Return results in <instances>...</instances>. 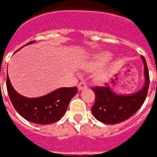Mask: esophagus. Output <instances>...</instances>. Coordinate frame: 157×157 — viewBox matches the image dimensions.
Returning <instances> with one entry per match:
<instances>
[{"label": "esophagus", "instance_id": "esophagus-1", "mask_svg": "<svg viewBox=\"0 0 157 157\" xmlns=\"http://www.w3.org/2000/svg\"><path fill=\"white\" fill-rule=\"evenodd\" d=\"M87 88H88V85H87L86 83L84 82V81H81V82L78 85V89L80 91L82 90V89H87Z\"/></svg>", "mask_w": 157, "mask_h": 157}]
</instances>
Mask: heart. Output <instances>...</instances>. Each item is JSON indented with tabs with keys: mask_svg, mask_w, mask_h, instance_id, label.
Segmentation results:
<instances>
[{
	"mask_svg": "<svg viewBox=\"0 0 157 157\" xmlns=\"http://www.w3.org/2000/svg\"><path fill=\"white\" fill-rule=\"evenodd\" d=\"M110 53L109 52H102V53L98 54L97 56H95V58L93 59L90 63H89L88 65H87V68H96V67L101 66L103 64H105V62H107L108 60L110 58ZM109 76V69L108 68H101L100 70L97 71L96 72V76L98 80H101V81H103L107 78L108 76Z\"/></svg>",
	"mask_w": 157,
	"mask_h": 157,
	"instance_id": "obj_1",
	"label": "heart"
}]
</instances>
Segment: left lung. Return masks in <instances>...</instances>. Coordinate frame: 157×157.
<instances>
[{"label": "left lung", "instance_id": "left-lung-1", "mask_svg": "<svg viewBox=\"0 0 157 157\" xmlns=\"http://www.w3.org/2000/svg\"><path fill=\"white\" fill-rule=\"evenodd\" d=\"M144 65V85L137 93L131 95H118L113 93L112 85L93 87L95 102L92 113L97 120L108 124H116L129 119L144 104L149 87V73L147 63L141 56ZM115 83L114 81H112Z\"/></svg>", "mask_w": 157, "mask_h": 157}]
</instances>
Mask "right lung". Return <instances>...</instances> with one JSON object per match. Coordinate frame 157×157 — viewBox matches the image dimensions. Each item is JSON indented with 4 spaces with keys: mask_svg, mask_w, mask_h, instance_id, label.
Segmentation results:
<instances>
[{
    "mask_svg": "<svg viewBox=\"0 0 157 157\" xmlns=\"http://www.w3.org/2000/svg\"><path fill=\"white\" fill-rule=\"evenodd\" d=\"M34 42L35 40L30 41L25 45ZM6 86L9 99L16 111L25 120L38 124H49L58 121L66 112L72 97L77 93L76 87H64L43 97L28 98L14 90L9 75L6 79Z\"/></svg>",
    "mask_w": 157,
    "mask_h": 157,
    "instance_id": "1",
    "label": "right lung"
}]
</instances>
